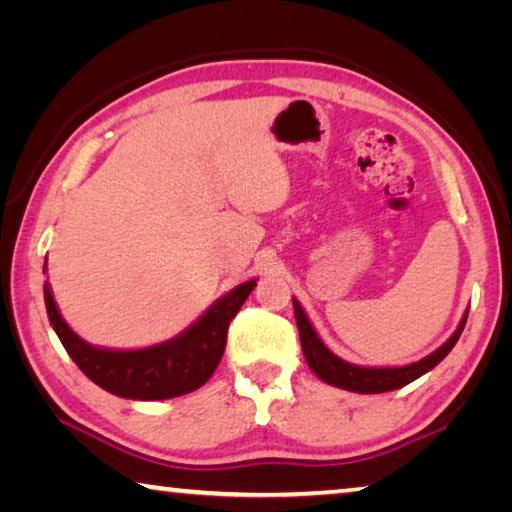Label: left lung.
Here are the masks:
<instances>
[{"mask_svg": "<svg viewBox=\"0 0 512 512\" xmlns=\"http://www.w3.org/2000/svg\"><path fill=\"white\" fill-rule=\"evenodd\" d=\"M293 311H296L302 352H305V359L309 363V368L314 370V375L318 379H323L329 386L343 388V391H352V393H368V395L395 391V388L411 384V381L422 377L424 372L436 368L438 363L452 352L467 320V311H465L461 323L456 327V332L449 336L438 350H433L420 361L409 363V366H388V368L370 366L368 368V366H357V363H350L341 357H336V354L329 350L323 341H320L314 325H311L305 309H302V305L296 298H293Z\"/></svg>", "mask_w": 512, "mask_h": 512, "instance_id": "1", "label": "left lung"}]
</instances>
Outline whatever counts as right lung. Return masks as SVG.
<instances>
[{"label":"right lung","instance_id":"obj_1","mask_svg":"<svg viewBox=\"0 0 512 512\" xmlns=\"http://www.w3.org/2000/svg\"><path fill=\"white\" fill-rule=\"evenodd\" d=\"M255 284L257 280L239 284L212 302L185 332L140 350L99 348L83 341L60 316L49 282H45V305L51 327L85 377L117 397L153 402L192 393L212 377L223 357L230 320L237 316Z\"/></svg>","mask_w":512,"mask_h":512}]
</instances>
